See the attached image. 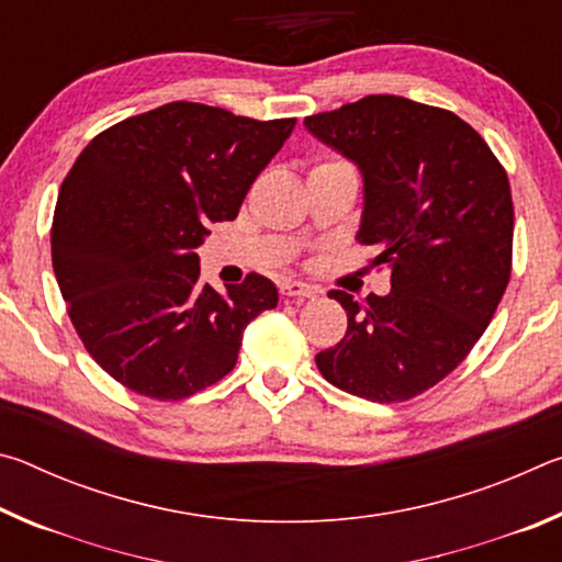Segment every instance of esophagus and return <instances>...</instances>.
<instances>
[{"instance_id": "1", "label": "esophagus", "mask_w": 562, "mask_h": 562, "mask_svg": "<svg viewBox=\"0 0 562 562\" xmlns=\"http://www.w3.org/2000/svg\"><path fill=\"white\" fill-rule=\"evenodd\" d=\"M280 292L284 297H294V300H310V297H317L322 292L315 284H307V282H297V280H284L280 284Z\"/></svg>"}]
</instances>
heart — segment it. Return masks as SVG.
<instances>
[{
    "mask_svg": "<svg viewBox=\"0 0 562 562\" xmlns=\"http://www.w3.org/2000/svg\"><path fill=\"white\" fill-rule=\"evenodd\" d=\"M327 164H337V160H327ZM319 166H325V164H319Z\"/></svg>",
    "mask_w": 562,
    "mask_h": 562,
    "instance_id": "b5f03b06",
    "label": "heart"
}]
</instances>
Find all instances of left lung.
Masks as SVG:
<instances>
[{
    "label": "left lung",
    "instance_id": "obj_1",
    "mask_svg": "<svg viewBox=\"0 0 562 562\" xmlns=\"http://www.w3.org/2000/svg\"><path fill=\"white\" fill-rule=\"evenodd\" d=\"M364 176L357 240L392 270V292L331 290L347 335L315 357L329 384L376 404L424 394L469 357L508 288L513 201L506 168L453 111L364 97L304 119Z\"/></svg>",
    "mask_w": 562,
    "mask_h": 562
}]
</instances>
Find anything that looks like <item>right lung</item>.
I'll return each mask as SVG.
<instances>
[{
    "mask_svg": "<svg viewBox=\"0 0 562 562\" xmlns=\"http://www.w3.org/2000/svg\"><path fill=\"white\" fill-rule=\"evenodd\" d=\"M297 119L258 121L173 101L101 131L66 173L52 265L76 335L119 384L180 402L233 372L243 331L278 307L250 272L217 294L195 247L235 221Z\"/></svg>",
    "mask_w": 562,
    "mask_h": 562,
    "instance_id": "obj_1",
    "label": "right lung"
}]
</instances>
